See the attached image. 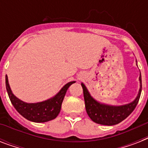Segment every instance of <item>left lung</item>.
Masks as SVG:
<instances>
[{
    "instance_id": "1",
    "label": "left lung",
    "mask_w": 148,
    "mask_h": 148,
    "mask_svg": "<svg viewBox=\"0 0 148 148\" xmlns=\"http://www.w3.org/2000/svg\"><path fill=\"white\" fill-rule=\"evenodd\" d=\"M139 81H140V88L136 98L131 103L123 104V105H110V104L99 102L91 96L85 84L81 83V86L83 88L86 111L88 113L89 117L97 124L108 125V126H112L119 124L120 122L126 119L133 112L140 99L141 88H142L140 73Z\"/></svg>"
}]
</instances>
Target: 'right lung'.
<instances>
[{
    "label": "right lung",
    "instance_id": "add662e5",
    "mask_svg": "<svg viewBox=\"0 0 148 148\" xmlns=\"http://www.w3.org/2000/svg\"><path fill=\"white\" fill-rule=\"evenodd\" d=\"M76 81H70L63 87L58 94L46 101L38 103H27L17 98L10 89L8 77L6 75L5 84L7 92L10 102L20 114L28 121L36 123H44L57 117L60 111L61 104L66 92L72 84Z\"/></svg>",
    "mask_w": 148,
    "mask_h": 148
}]
</instances>
